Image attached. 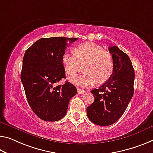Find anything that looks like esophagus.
<instances>
[{
  "mask_svg": "<svg viewBox=\"0 0 153 153\" xmlns=\"http://www.w3.org/2000/svg\"><path fill=\"white\" fill-rule=\"evenodd\" d=\"M77 91H78V94H83L85 93V90H81V89H79V88H77Z\"/></svg>",
  "mask_w": 153,
  "mask_h": 153,
  "instance_id": "obj_1",
  "label": "esophagus"
}]
</instances>
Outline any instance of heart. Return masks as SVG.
Instances as JSON below:
<instances>
[{
    "label": "heart",
    "mask_w": 153,
    "mask_h": 153,
    "mask_svg": "<svg viewBox=\"0 0 153 153\" xmlns=\"http://www.w3.org/2000/svg\"><path fill=\"white\" fill-rule=\"evenodd\" d=\"M74 55L64 53L62 63L68 74L74 75L84 69L83 74L72 76L70 81L76 85L89 87L102 84L111 76L114 61L111 54L102 47L92 42H86L75 47Z\"/></svg>",
    "instance_id": "obj_1"
}]
</instances>
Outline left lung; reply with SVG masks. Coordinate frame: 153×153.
<instances>
[{
	"label": "left lung",
	"instance_id": "8db88e82",
	"mask_svg": "<svg viewBox=\"0 0 153 153\" xmlns=\"http://www.w3.org/2000/svg\"><path fill=\"white\" fill-rule=\"evenodd\" d=\"M114 71L110 78L91 92L94 101L87 107V115L97 125L109 126L118 120L134 93L135 71L128 56L116 46H110Z\"/></svg>",
	"mask_w": 153,
	"mask_h": 153
}]
</instances>
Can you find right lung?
<instances>
[{
    "label": "right lung",
    "instance_id": "1",
    "mask_svg": "<svg viewBox=\"0 0 153 153\" xmlns=\"http://www.w3.org/2000/svg\"><path fill=\"white\" fill-rule=\"evenodd\" d=\"M77 38L53 37L41 38L26 51L20 79L30 108L44 121L55 122L67 113L71 98L77 94L74 85L65 82L62 55L65 48Z\"/></svg>",
    "mask_w": 153,
    "mask_h": 153
}]
</instances>
